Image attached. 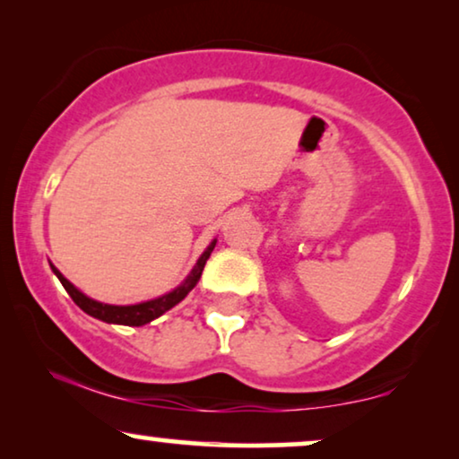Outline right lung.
<instances>
[{
  "label": "right lung",
  "instance_id": "right-lung-1",
  "mask_svg": "<svg viewBox=\"0 0 459 459\" xmlns=\"http://www.w3.org/2000/svg\"><path fill=\"white\" fill-rule=\"evenodd\" d=\"M217 240H212L209 244V248L204 250L203 255H200V259L194 269L190 272V275L181 281V284L171 290L169 294H162L159 299H152V300H146V303H137V305H106V303H98V300H93L90 297H85L83 292L77 290L71 281H68L65 275H62L58 269H56L52 263H49V267H52V272L56 273V278L60 280V284L65 286V290L71 294V299L77 303L81 309H83L87 316L96 317V319H102L106 324H121V325H143V324H150L152 319L160 317L162 313L173 309L175 305L179 303V300H184L187 297V292L192 290L194 286L198 284L200 275H203V269L206 265V259H209L212 248H215Z\"/></svg>",
  "mask_w": 459,
  "mask_h": 459
}]
</instances>
